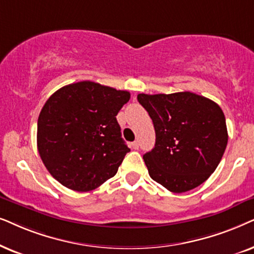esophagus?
<instances>
[{
    "mask_svg": "<svg viewBox=\"0 0 254 254\" xmlns=\"http://www.w3.org/2000/svg\"><path fill=\"white\" fill-rule=\"evenodd\" d=\"M131 146H132L133 150H138V148H139V141H138V140L133 141V143L131 144Z\"/></svg>",
    "mask_w": 254,
    "mask_h": 254,
    "instance_id": "esophagus-1",
    "label": "esophagus"
}]
</instances>
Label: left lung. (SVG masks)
<instances>
[{"instance_id":"1","label":"left lung","mask_w":254,"mask_h":254,"mask_svg":"<svg viewBox=\"0 0 254 254\" xmlns=\"http://www.w3.org/2000/svg\"><path fill=\"white\" fill-rule=\"evenodd\" d=\"M137 100L155 130L154 147L143 157L150 177L173 192L203 184L228 144L225 116L218 104L190 92L138 94Z\"/></svg>"}]
</instances>
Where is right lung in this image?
Wrapping results in <instances>:
<instances>
[{"label": "right lung", "mask_w": 254, "mask_h": 254, "mask_svg": "<svg viewBox=\"0 0 254 254\" xmlns=\"http://www.w3.org/2000/svg\"><path fill=\"white\" fill-rule=\"evenodd\" d=\"M130 93L80 81L60 88L44 104L37 147L50 174L76 191L93 190L113 178L130 148L116 120Z\"/></svg>", "instance_id": "1"}]
</instances>
